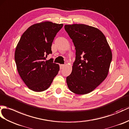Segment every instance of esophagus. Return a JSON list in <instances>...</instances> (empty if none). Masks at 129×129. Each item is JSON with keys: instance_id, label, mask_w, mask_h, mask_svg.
I'll return each instance as SVG.
<instances>
[{"instance_id": "1", "label": "esophagus", "mask_w": 129, "mask_h": 129, "mask_svg": "<svg viewBox=\"0 0 129 129\" xmlns=\"http://www.w3.org/2000/svg\"><path fill=\"white\" fill-rule=\"evenodd\" d=\"M64 66H65V65H64V64H61V65H60V70L64 68Z\"/></svg>"}]
</instances>
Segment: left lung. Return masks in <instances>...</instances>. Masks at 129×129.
<instances>
[{
	"label": "left lung",
	"mask_w": 129,
	"mask_h": 129,
	"mask_svg": "<svg viewBox=\"0 0 129 129\" xmlns=\"http://www.w3.org/2000/svg\"><path fill=\"white\" fill-rule=\"evenodd\" d=\"M65 31L76 50L71 74L67 77L70 90L77 94L93 91L105 80L112 54L105 36L97 28L84 24L66 25Z\"/></svg>",
	"instance_id": "obj_1"
}]
</instances>
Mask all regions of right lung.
Listing matches in <instances>:
<instances>
[{
  "label": "right lung",
  "instance_id": "obj_1",
  "mask_svg": "<svg viewBox=\"0 0 129 129\" xmlns=\"http://www.w3.org/2000/svg\"><path fill=\"white\" fill-rule=\"evenodd\" d=\"M63 26L52 22L35 24L23 33L18 43L15 60L24 83L31 90L42 92L49 88L59 70L53 59L46 60L52 54V45Z\"/></svg>",
  "mask_w": 129,
  "mask_h": 129
}]
</instances>
